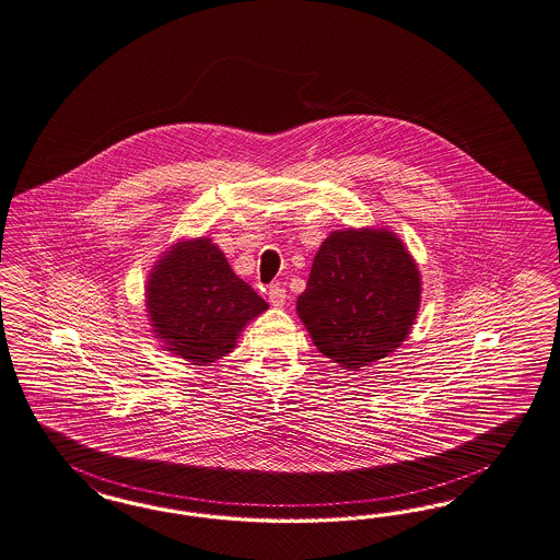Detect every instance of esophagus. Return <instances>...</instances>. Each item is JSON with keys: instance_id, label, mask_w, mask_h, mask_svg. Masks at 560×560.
Instances as JSON below:
<instances>
[{"instance_id": "34e87169", "label": "esophagus", "mask_w": 560, "mask_h": 560, "mask_svg": "<svg viewBox=\"0 0 560 560\" xmlns=\"http://www.w3.org/2000/svg\"><path fill=\"white\" fill-rule=\"evenodd\" d=\"M285 300H288V291L283 285H279V283H275V285H270L269 288V302L272 306H277V308H281V306H285Z\"/></svg>"}]
</instances>
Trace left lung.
<instances>
[{
  "mask_svg": "<svg viewBox=\"0 0 560 560\" xmlns=\"http://www.w3.org/2000/svg\"><path fill=\"white\" fill-rule=\"evenodd\" d=\"M420 291L418 267L397 235L332 232L314 256L298 314L320 353L358 370L404 343Z\"/></svg>",
  "mask_w": 560,
  "mask_h": 560,
  "instance_id": "obj_1",
  "label": "left lung"
}]
</instances>
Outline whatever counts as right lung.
Masks as SVG:
<instances>
[{
    "instance_id": "1",
    "label": "right lung",
    "mask_w": 560,
    "mask_h": 560,
    "mask_svg": "<svg viewBox=\"0 0 560 560\" xmlns=\"http://www.w3.org/2000/svg\"><path fill=\"white\" fill-rule=\"evenodd\" d=\"M147 306L159 339L198 366L230 353L244 325L269 308L207 237L175 246L154 267Z\"/></svg>"
}]
</instances>
